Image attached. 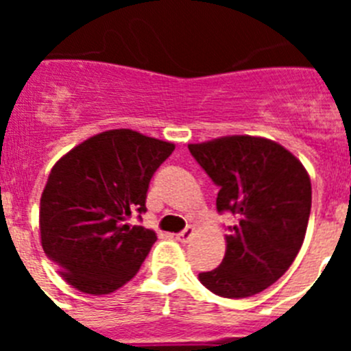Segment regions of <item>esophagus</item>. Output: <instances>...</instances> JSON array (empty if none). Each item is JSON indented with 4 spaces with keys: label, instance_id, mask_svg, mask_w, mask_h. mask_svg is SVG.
<instances>
[{
    "label": "esophagus",
    "instance_id": "34e87169",
    "mask_svg": "<svg viewBox=\"0 0 351 351\" xmlns=\"http://www.w3.org/2000/svg\"><path fill=\"white\" fill-rule=\"evenodd\" d=\"M195 235V228L191 225H188L184 230H181L179 234H176V239H178L179 243H188L191 237Z\"/></svg>",
    "mask_w": 351,
    "mask_h": 351
}]
</instances>
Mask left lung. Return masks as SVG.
Wrapping results in <instances>:
<instances>
[{
    "mask_svg": "<svg viewBox=\"0 0 351 351\" xmlns=\"http://www.w3.org/2000/svg\"><path fill=\"white\" fill-rule=\"evenodd\" d=\"M191 156L219 188L216 209L234 214L225 258L198 280L213 293L244 299L280 280L295 260L311 213V181L276 142L250 135L190 144Z\"/></svg>",
    "mask_w": 351,
    "mask_h": 351,
    "instance_id": "1",
    "label": "left lung"
}]
</instances>
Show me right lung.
<instances>
[{"label": "right lung", "mask_w": 351, "mask_h": 351, "mask_svg": "<svg viewBox=\"0 0 351 351\" xmlns=\"http://www.w3.org/2000/svg\"><path fill=\"white\" fill-rule=\"evenodd\" d=\"M173 149L133 130H108L52 167L40 200V235L66 283L104 295L137 274L156 234L128 219L147 210L149 182Z\"/></svg>", "instance_id": "1"}]
</instances>
